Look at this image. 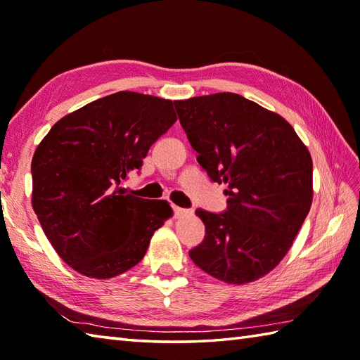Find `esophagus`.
<instances>
[{
    "label": "esophagus",
    "mask_w": 360,
    "mask_h": 360,
    "mask_svg": "<svg viewBox=\"0 0 360 360\" xmlns=\"http://www.w3.org/2000/svg\"><path fill=\"white\" fill-rule=\"evenodd\" d=\"M173 213H174L176 218H184V217L192 215V212H190L188 209L178 207V205H173Z\"/></svg>",
    "instance_id": "1"
}]
</instances>
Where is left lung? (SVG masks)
<instances>
[{
    "label": "left lung",
    "mask_w": 360,
    "mask_h": 360,
    "mask_svg": "<svg viewBox=\"0 0 360 360\" xmlns=\"http://www.w3.org/2000/svg\"><path fill=\"white\" fill-rule=\"evenodd\" d=\"M196 160L224 182L227 209H196L205 235L188 252L212 277L231 285L258 280L277 266L312 202V159L278 114L233 93L176 101Z\"/></svg>",
    "instance_id": "obj_1"
}]
</instances>
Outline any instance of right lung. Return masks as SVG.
<instances>
[{"instance_id": "obj_1", "label": "right lung", "mask_w": 360, "mask_h": 360, "mask_svg": "<svg viewBox=\"0 0 360 360\" xmlns=\"http://www.w3.org/2000/svg\"><path fill=\"white\" fill-rule=\"evenodd\" d=\"M176 122L173 102L131 91L98 98L60 119L32 158V207L60 258L91 278L141 262L172 217L164 200L125 193L150 147Z\"/></svg>"}]
</instances>
